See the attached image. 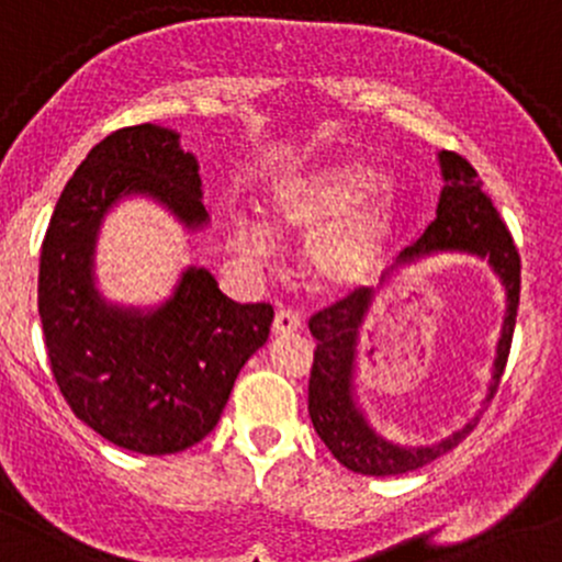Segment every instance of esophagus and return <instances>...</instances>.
<instances>
[{
  "instance_id": "1",
  "label": "esophagus",
  "mask_w": 562,
  "mask_h": 562,
  "mask_svg": "<svg viewBox=\"0 0 562 562\" xmlns=\"http://www.w3.org/2000/svg\"><path fill=\"white\" fill-rule=\"evenodd\" d=\"M300 329V316L292 314V311H279L273 319V335L281 338V335H292Z\"/></svg>"
}]
</instances>
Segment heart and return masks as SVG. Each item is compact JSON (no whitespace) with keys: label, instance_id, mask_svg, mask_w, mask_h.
I'll return each mask as SVG.
<instances>
[{"label":"heart","instance_id":"heart-1","mask_svg":"<svg viewBox=\"0 0 562 562\" xmlns=\"http://www.w3.org/2000/svg\"><path fill=\"white\" fill-rule=\"evenodd\" d=\"M386 178L366 161L327 165L289 176L262 200V218L279 235H308L305 270L329 292L355 289L373 279L395 238V205L381 194ZM229 246L246 262H265L268 229L243 216L229 218Z\"/></svg>","mask_w":562,"mask_h":562}]
</instances>
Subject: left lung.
I'll return each instance as SVG.
<instances>
[{
  "instance_id": "8db88e82",
  "label": "left lung",
  "mask_w": 562,
  "mask_h": 562,
  "mask_svg": "<svg viewBox=\"0 0 562 562\" xmlns=\"http://www.w3.org/2000/svg\"><path fill=\"white\" fill-rule=\"evenodd\" d=\"M438 161H441L443 189L438 196L436 222H430V227L414 246L403 248L397 265H414L419 259L438 257V254H468V257L484 259L497 281L503 283L506 314H503L501 338L495 346L493 379H490L487 397H484V403H490L501 384L508 349H512L514 324H517L519 254L493 200L482 192L476 170L454 151H441ZM370 303H373V289L360 286L349 297L311 316L308 327L316 338V351L308 381V414L314 430L319 432V438L340 465L355 473H366V476H397V473L416 471L441 454L452 452L457 443L476 427L484 408H479L473 419H468L452 436L441 438L438 443H427V447H408V443H397L381 436L357 403L355 384L357 346H360V329L368 319Z\"/></svg>"
}]
</instances>
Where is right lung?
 <instances>
[{"mask_svg":"<svg viewBox=\"0 0 562 562\" xmlns=\"http://www.w3.org/2000/svg\"><path fill=\"white\" fill-rule=\"evenodd\" d=\"M130 196L159 202L189 233L207 227L200 165L181 135L156 124L113 132L56 202L40 254L37 308L72 414L121 449L176 454L216 427L240 368L268 340L273 308L235 303L194 265L154 308L110 303L97 289V238Z\"/></svg>","mask_w":562,"mask_h":562,"instance_id":"right-lung-1","label":"right lung"}]
</instances>
